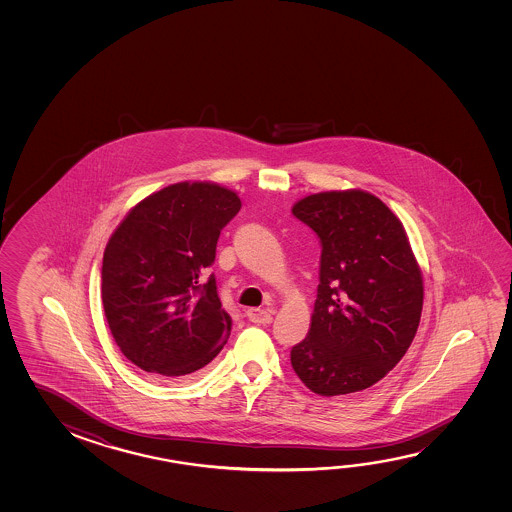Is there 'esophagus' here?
I'll list each match as a JSON object with an SVG mask.
<instances>
[{
    "mask_svg": "<svg viewBox=\"0 0 512 512\" xmlns=\"http://www.w3.org/2000/svg\"><path fill=\"white\" fill-rule=\"evenodd\" d=\"M246 318L252 323H260V325H269L273 321V310L266 309H248L246 310Z\"/></svg>",
    "mask_w": 512,
    "mask_h": 512,
    "instance_id": "34e87169",
    "label": "esophagus"
}]
</instances>
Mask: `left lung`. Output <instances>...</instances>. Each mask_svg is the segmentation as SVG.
<instances>
[{"label":"left lung","instance_id":"1","mask_svg":"<svg viewBox=\"0 0 512 512\" xmlns=\"http://www.w3.org/2000/svg\"><path fill=\"white\" fill-rule=\"evenodd\" d=\"M323 252L307 337L291 350L312 393L368 389L402 361L423 310V273L400 218L362 189L309 194L293 205Z\"/></svg>","mask_w":512,"mask_h":512}]
</instances>
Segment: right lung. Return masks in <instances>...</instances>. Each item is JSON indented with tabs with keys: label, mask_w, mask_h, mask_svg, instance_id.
Instances as JSON below:
<instances>
[{
	"label": "right lung",
	"mask_w": 512,
	"mask_h": 512,
	"mask_svg": "<svg viewBox=\"0 0 512 512\" xmlns=\"http://www.w3.org/2000/svg\"><path fill=\"white\" fill-rule=\"evenodd\" d=\"M241 209L216 182H178L128 210L103 253L101 300L126 359L162 380L193 377L227 343L216 259L221 228Z\"/></svg>",
	"instance_id": "add662e5"
}]
</instances>
